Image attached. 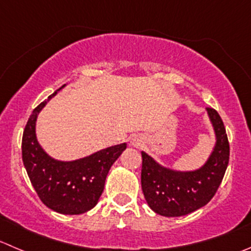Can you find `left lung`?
Returning <instances> with one entry per match:
<instances>
[{"label":"left lung","mask_w":251,"mask_h":251,"mask_svg":"<svg viewBox=\"0 0 251 251\" xmlns=\"http://www.w3.org/2000/svg\"><path fill=\"white\" fill-rule=\"evenodd\" d=\"M215 127V151L195 172L167 169L142 152L141 185L148 206L165 217H180L203 207L217 193L229 162V142L220 114L207 108Z\"/></svg>","instance_id":"obj_1"}]
</instances>
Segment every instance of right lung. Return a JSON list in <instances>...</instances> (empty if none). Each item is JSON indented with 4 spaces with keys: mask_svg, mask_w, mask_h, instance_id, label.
I'll return each mask as SVG.
<instances>
[{
    "mask_svg": "<svg viewBox=\"0 0 251 251\" xmlns=\"http://www.w3.org/2000/svg\"><path fill=\"white\" fill-rule=\"evenodd\" d=\"M56 93L31 111L23 131L22 158L31 185L44 205L62 215H81L97 205L109 169L126 150V143L75 162H60L49 157L36 141L35 121L39 111Z\"/></svg>",
    "mask_w": 251,
    "mask_h": 251,
    "instance_id": "obj_1",
    "label": "right lung"
}]
</instances>
